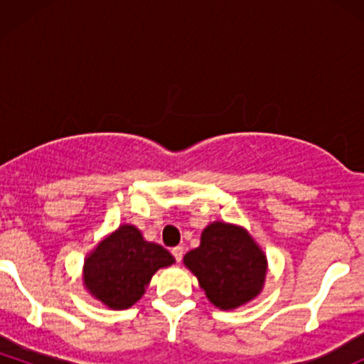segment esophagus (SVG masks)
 Instances as JSON below:
<instances>
[{"mask_svg":"<svg viewBox=\"0 0 364 364\" xmlns=\"http://www.w3.org/2000/svg\"><path fill=\"white\" fill-rule=\"evenodd\" d=\"M171 253H173V257L176 258V262H181L183 253H185V250H183V246H176V248L171 250Z\"/></svg>","mask_w":364,"mask_h":364,"instance_id":"esophagus-1","label":"esophagus"}]
</instances>
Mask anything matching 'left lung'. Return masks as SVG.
Here are the masks:
<instances>
[{
  "instance_id": "obj_1",
  "label": "left lung",
  "mask_w": 364,
  "mask_h": 364,
  "mask_svg": "<svg viewBox=\"0 0 364 364\" xmlns=\"http://www.w3.org/2000/svg\"><path fill=\"white\" fill-rule=\"evenodd\" d=\"M183 263L198 279L208 301L219 310H236L253 301L265 286L269 262L243 225L215 220L202 231L200 246Z\"/></svg>"
}]
</instances>
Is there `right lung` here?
I'll use <instances>...</instances> for the list:
<instances>
[{
	"label": "right lung",
	"mask_w": 364,
	"mask_h": 364,
	"mask_svg": "<svg viewBox=\"0 0 364 364\" xmlns=\"http://www.w3.org/2000/svg\"><path fill=\"white\" fill-rule=\"evenodd\" d=\"M176 262L168 250L150 243L133 224H121L104 236L83 260V287L111 310L132 308L159 269Z\"/></svg>",
	"instance_id": "1"
}]
</instances>
